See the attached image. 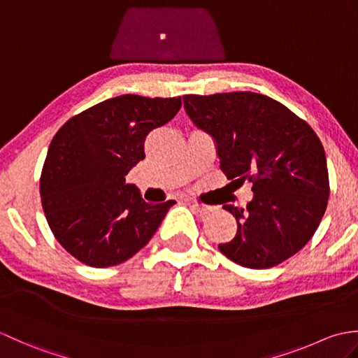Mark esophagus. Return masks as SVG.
<instances>
[{"label": "esophagus", "mask_w": 358, "mask_h": 358, "mask_svg": "<svg viewBox=\"0 0 358 358\" xmlns=\"http://www.w3.org/2000/svg\"><path fill=\"white\" fill-rule=\"evenodd\" d=\"M191 208L199 212V214H201V215H208V214H210L212 210H214V209H212V206H208V204H201V203H191Z\"/></svg>", "instance_id": "obj_1"}]
</instances>
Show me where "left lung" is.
<instances>
[{
	"mask_svg": "<svg viewBox=\"0 0 358 358\" xmlns=\"http://www.w3.org/2000/svg\"><path fill=\"white\" fill-rule=\"evenodd\" d=\"M194 123L214 136L220 169L252 183L246 208L224 204L237 220L234 240L220 250L243 268L268 269L305 248L329 199L323 144L305 120L255 92L185 95Z\"/></svg>",
	"mask_w": 358,
	"mask_h": 358,
	"instance_id": "8db88e82",
	"label": "left lung"
}]
</instances>
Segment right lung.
<instances>
[{
    "label": "right lung",
    "mask_w": 358,
    "mask_h": 358,
    "mask_svg": "<svg viewBox=\"0 0 358 358\" xmlns=\"http://www.w3.org/2000/svg\"><path fill=\"white\" fill-rule=\"evenodd\" d=\"M181 96L120 95L77 113L52 138L40 195L52 234L92 268L134 257L175 203L150 204L126 175L144 159L149 132L177 115Z\"/></svg>",
    "instance_id": "right-lung-1"
}]
</instances>
